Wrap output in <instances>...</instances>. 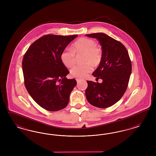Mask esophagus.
<instances>
[{
    "mask_svg": "<svg viewBox=\"0 0 156 156\" xmlns=\"http://www.w3.org/2000/svg\"><path fill=\"white\" fill-rule=\"evenodd\" d=\"M82 80V79H81V78H76V81L77 82H79L81 81Z\"/></svg>",
    "mask_w": 156,
    "mask_h": 156,
    "instance_id": "obj_1",
    "label": "esophagus"
}]
</instances>
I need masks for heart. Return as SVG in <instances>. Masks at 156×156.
<instances>
[{"label":"heart","mask_w":156,"mask_h":156,"mask_svg":"<svg viewBox=\"0 0 156 156\" xmlns=\"http://www.w3.org/2000/svg\"><path fill=\"white\" fill-rule=\"evenodd\" d=\"M83 54L82 65L76 66L70 70V74L76 78H82L93 70V66L97 67L101 62L102 52L92 39L82 37L76 41L72 49L66 48L61 54L60 58L62 64L68 68L73 67L76 62L75 54Z\"/></svg>","instance_id":"b5f03b06"}]
</instances>
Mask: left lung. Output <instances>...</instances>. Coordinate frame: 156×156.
Masks as SVG:
<instances>
[{
    "label": "left lung",
    "instance_id": "left-lung-1",
    "mask_svg": "<svg viewBox=\"0 0 156 156\" xmlns=\"http://www.w3.org/2000/svg\"><path fill=\"white\" fill-rule=\"evenodd\" d=\"M86 36L97 38L102 46V60L92 75L103 81L100 83L87 81L85 95L92 105L106 108L124 95L132 73L131 61L123 44L107 34L97 33Z\"/></svg>",
    "mask_w": 156,
    "mask_h": 156
}]
</instances>
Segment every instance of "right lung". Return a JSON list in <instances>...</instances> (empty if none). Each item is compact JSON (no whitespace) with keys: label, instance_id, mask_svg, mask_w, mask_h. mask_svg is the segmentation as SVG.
<instances>
[{"label":"right lung","instance_id":"right-lung-1","mask_svg":"<svg viewBox=\"0 0 156 156\" xmlns=\"http://www.w3.org/2000/svg\"><path fill=\"white\" fill-rule=\"evenodd\" d=\"M77 36L45 35L31 45L24 55L25 87L33 100L47 111H57L65 108L76 84L74 78H66L69 72L62 64L60 55Z\"/></svg>","mask_w":156,"mask_h":156}]
</instances>
